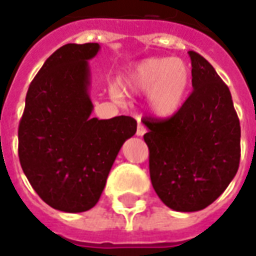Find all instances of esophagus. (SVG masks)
I'll list each match as a JSON object with an SVG mask.
<instances>
[{
    "mask_svg": "<svg viewBox=\"0 0 256 256\" xmlns=\"http://www.w3.org/2000/svg\"><path fill=\"white\" fill-rule=\"evenodd\" d=\"M136 133H137V136H144L146 133V128L140 120H138V124H137V132Z\"/></svg>",
    "mask_w": 256,
    "mask_h": 256,
    "instance_id": "esophagus-1",
    "label": "esophagus"
}]
</instances>
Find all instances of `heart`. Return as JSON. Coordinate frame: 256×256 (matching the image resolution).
Masks as SVG:
<instances>
[{"instance_id":"1","label":"heart","mask_w":256,"mask_h":256,"mask_svg":"<svg viewBox=\"0 0 256 256\" xmlns=\"http://www.w3.org/2000/svg\"><path fill=\"white\" fill-rule=\"evenodd\" d=\"M191 83L188 65L180 58L155 56L137 62L119 80L120 91L128 96L148 94V104L159 118L174 115L186 102ZM114 98L120 92L112 88Z\"/></svg>"}]
</instances>
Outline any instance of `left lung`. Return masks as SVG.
Here are the masks:
<instances>
[{
	"mask_svg": "<svg viewBox=\"0 0 256 256\" xmlns=\"http://www.w3.org/2000/svg\"><path fill=\"white\" fill-rule=\"evenodd\" d=\"M192 92L170 118H142L150 176L162 202L178 212L206 208L228 188L240 165L241 128L228 87L196 51Z\"/></svg>",
	"mask_w": 256,
	"mask_h": 256,
	"instance_id": "left-lung-1",
	"label": "left lung"
}]
</instances>
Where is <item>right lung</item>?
I'll return each mask as SVG.
<instances>
[{"label":"right lung","instance_id":"add662e5","mask_svg":"<svg viewBox=\"0 0 256 256\" xmlns=\"http://www.w3.org/2000/svg\"><path fill=\"white\" fill-rule=\"evenodd\" d=\"M98 51L97 42L58 48L28 86L18 128L26 178L62 212H84L98 202L120 146L137 130L132 116H90L87 60Z\"/></svg>","mask_w":256,"mask_h":256}]
</instances>
